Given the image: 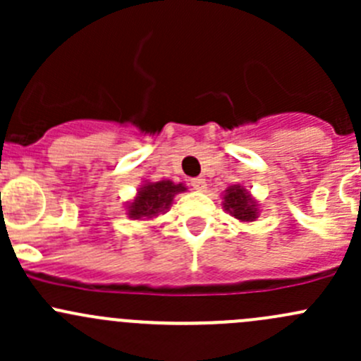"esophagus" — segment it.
I'll return each instance as SVG.
<instances>
[{
    "mask_svg": "<svg viewBox=\"0 0 361 361\" xmlns=\"http://www.w3.org/2000/svg\"><path fill=\"white\" fill-rule=\"evenodd\" d=\"M190 185H192V188H194V190H197V192H206V188H207V183H206V180H204V178H194Z\"/></svg>",
    "mask_w": 361,
    "mask_h": 361,
    "instance_id": "obj_1",
    "label": "esophagus"
}]
</instances>
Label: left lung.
Masks as SVG:
<instances>
[{
	"instance_id": "1",
	"label": "left lung",
	"mask_w": 361,
	"mask_h": 361,
	"mask_svg": "<svg viewBox=\"0 0 361 361\" xmlns=\"http://www.w3.org/2000/svg\"><path fill=\"white\" fill-rule=\"evenodd\" d=\"M221 206L239 221H255L260 214L258 202L243 185H231L221 197Z\"/></svg>"
}]
</instances>
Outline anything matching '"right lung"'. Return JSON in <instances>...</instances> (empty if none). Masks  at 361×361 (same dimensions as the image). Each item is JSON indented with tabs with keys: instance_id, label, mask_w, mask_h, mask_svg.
I'll use <instances>...</instances> for the list:
<instances>
[{
	"instance_id": "obj_1",
	"label": "right lung",
	"mask_w": 361,
	"mask_h": 361,
	"mask_svg": "<svg viewBox=\"0 0 361 361\" xmlns=\"http://www.w3.org/2000/svg\"><path fill=\"white\" fill-rule=\"evenodd\" d=\"M187 190L183 183H174L171 180L145 181L137 188L136 197L127 202L126 209L130 220H150V218L164 214L176 194Z\"/></svg>"
}]
</instances>
